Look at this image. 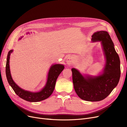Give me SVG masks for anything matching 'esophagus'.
I'll list each match as a JSON object with an SVG mask.
<instances>
[{
    "label": "esophagus",
    "mask_w": 127,
    "mask_h": 127,
    "mask_svg": "<svg viewBox=\"0 0 127 127\" xmlns=\"http://www.w3.org/2000/svg\"><path fill=\"white\" fill-rule=\"evenodd\" d=\"M66 62L68 65H71L74 62V57L72 56H69L67 58V60H66Z\"/></svg>",
    "instance_id": "obj_1"
}]
</instances>
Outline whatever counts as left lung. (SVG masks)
<instances>
[{
    "label": "left lung",
    "mask_w": 127,
    "mask_h": 127,
    "mask_svg": "<svg viewBox=\"0 0 127 127\" xmlns=\"http://www.w3.org/2000/svg\"><path fill=\"white\" fill-rule=\"evenodd\" d=\"M93 42H100L105 58L101 74L83 76L76 68H72L75 91L81 99L88 101H99L105 99L118 83L121 77L120 60L108 32L97 31L92 35Z\"/></svg>",
    "instance_id": "left-lung-1"
}]
</instances>
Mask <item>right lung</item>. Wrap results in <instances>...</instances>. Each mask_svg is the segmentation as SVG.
Segmentation results:
<instances>
[{
    "mask_svg": "<svg viewBox=\"0 0 127 127\" xmlns=\"http://www.w3.org/2000/svg\"><path fill=\"white\" fill-rule=\"evenodd\" d=\"M21 38H20V39H21ZM13 51V50H11L8 52L7 59H6L5 74L8 82L14 92L19 97L29 102H38L48 98L52 94L55 89L57 79L60 73L64 69V65L57 64L51 66L48 72L47 82L45 86L41 91L35 93L25 91L19 88L13 81L11 77L9 61L10 56Z\"/></svg>",
    "mask_w": 127,
    "mask_h": 127,
    "instance_id": "add662e5",
    "label": "right lung"
}]
</instances>
